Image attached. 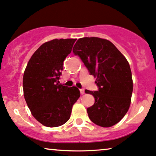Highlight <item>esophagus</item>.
Returning <instances> with one entry per match:
<instances>
[{
	"mask_svg": "<svg viewBox=\"0 0 156 156\" xmlns=\"http://www.w3.org/2000/svg\"><path fill=\"white\" fill-rule=\"evenodd\" d=\"M80 93L82 94V95H84V89H80Z\"/></svg>",
	"mask_w": 156,
	"mask_h": 156,
	"instance_id": "obj_1",
	"label": "esophagus"
}]
</instances>
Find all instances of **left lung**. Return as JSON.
<instances>
[{"label": "left lung", "instance_id": "1", "mask_svg": "<svg viewBox=\"0 0 156 156\" xmlns=\"http://www.w3.org/2000/svg\"><path fill=\"white\" fill-rule=\"evenodd\" d=\"M73 53L96 77L98 90L84 91L95 98L94 105L87 109L90 119L103 127L117 124L129 110L133 90L127 60L109 40L95 37L79 39Z\"/></svg>", "mask_w": 156, "mask_h": 156}]
</instances>
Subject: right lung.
Wrapping results in <instances>:
<instances>
[{"label": "right lung", "instance_id": "right-lung-1", "mask_svg": "<svg viewBox=\"0 0 156 156\" xmlns=\"http://www.w3.org/2000/svg\"><path fill=\"white\" fill-rule=\"evenodd\" d=\"M76 39H55L43 43L32 55L23 76V90L32 116L48 127L65 124L80 96L76 87L59 83L63 61Z\"/></svg>", "mask_w": 156, "mask_h": 156}]
</instances>
